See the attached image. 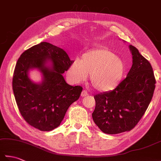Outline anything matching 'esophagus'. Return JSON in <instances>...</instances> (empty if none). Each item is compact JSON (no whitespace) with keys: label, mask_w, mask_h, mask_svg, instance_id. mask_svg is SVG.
<instances>
[{"label":"esophagus","mask_w":161,"mask_h":161,"mask_svg":"<svg viewBox=\"0 0 161 161\" xmlns=\"http://www.w3.org/2000/svg\"><path fill=\"white\" fill-rule=\"evenodd\" d=\"M88 92H87V91L86 90H83V91L81 92V97H85V96H86V95H88Z\"/></svg>","instance_id":"34e87169"}]
</instances>
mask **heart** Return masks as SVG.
<instances>
[{
    "instance_id": "heart-1",
    "label": "heart",
    "mask_w": 161,
    "mask_h": 161,
    "mask_svg": "<svg viewBox=\"0 0 161 161\" xmlns=\"http://www.w3.org/2000/svg\"><path fill=\"white\" fill-rule=\"evenodd\" d=\"M125 73V65L119 57L106 48L88 51L81 60L74 61L67 72L75 83L83 82L91 75V82L100 91L114 89L120 83Z\"/></svg>"
}]
</instances>
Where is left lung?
Masks as SVG:
<instances>
[{"label": "left lung", "instance_id": "8db88e82", "mask_svg": "<svg viewBox=\"0 0 161 161\" xmlns=\"http://www.w3.org/2000/svg\"><path fill=\"white\" fill-rule=\"evenodd\" d=\"M133 64L127 76L114 90L94 96L93 121L107 134L129 131L145 114L155 89L156 79L149 61L131 45Z\"/></svg>", "mask_w": 161, "mask_h": 161}]
</instances>
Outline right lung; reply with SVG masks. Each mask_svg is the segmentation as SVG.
<instances>
[{
  "label": "right lung",
  "instance_id": "add662e5",
  "mask_svg": "<svg viewBox=\"0 0 161 161\" xmlns=\"http://www.w3.org/2000/svg\"><path fill=\"white\" fill-rule=\"evenodd\" d=\"M50 59L52 68L45 66ZM74 61L64 50L47 42H42L26 50L17 61L12 80L14 95L20 114L30 126L43 131L59 126L68 107L77 100L81 86L68 84L62 74ZM38 68L43 73L41 85L32 83L27 72Z\"/></svg>",
  "mask_w": 161,
  "mask_h": 161
}]
</instances>
